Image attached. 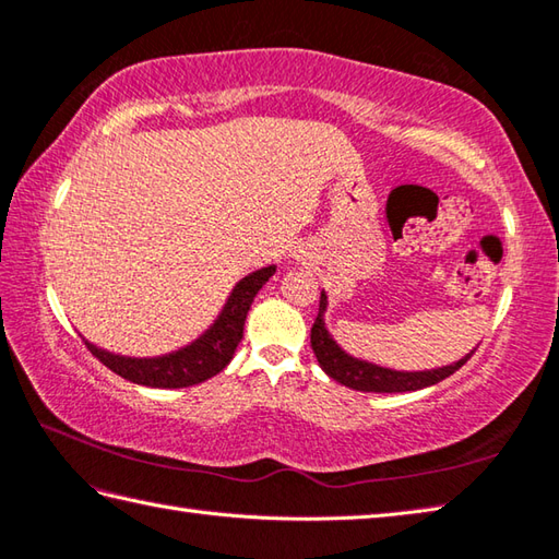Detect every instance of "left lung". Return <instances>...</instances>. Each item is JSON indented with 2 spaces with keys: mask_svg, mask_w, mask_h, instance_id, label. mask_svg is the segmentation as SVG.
<instances>
[{
  "mask_svg": "<svg viewBox=\"0 0 559 559\" xmlns=\"http://www.w3.org/2000/svg\"><path fill=\"white\" fill-rule=\"evenodd\" d=\"M324 308H326V295H320V314H317V320L312 324V332H310V344H312V352L320 360L322 370L330 378L338 380L342 385L346 388H354L360 392H412V390H421V388H429L436 385V382L445 380L448 376H453L457 368H463L469 356L457 360L453 366H445V368H436V370H421V373H400V370H390V368H380L373 364H366V360H358L352 358L348 354H344L342 348L336 346L334 338L326 334L324 330Z\"/></svg>",
  "mask_w": 559,
  "mask_h": 559,
  "instance_id": "obj_1",
  "label": "left lung"
}]
</instances>
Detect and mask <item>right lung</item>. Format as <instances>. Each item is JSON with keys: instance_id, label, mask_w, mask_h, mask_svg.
Returning <instances> with one entry per match:
<instances>
[{"instance_id": "obj_1", "label": "right lung", "mask_w": 559, "mask_h": 559, "mask_svg": "<svg viewBox=\"0 0 559 559\" xmlns=\"http://www.w3.org/2000/svg\"><path fill=\"white\" fill-rule=\"evenodd\" d=\"M273 271H276V266H266L239 281L233 295H229L223 314L217 317V322L199 338V342L181 348L177 354H169L162 358H126V356L106 354L92 344H86V348H90V352L102 360L108 370H114L116 376L126 378L130 382H138V385H147V388L199 385V382L221 373V370L229 364L237 344L242 342L245 320L251 302H254L261 286H264V283L273 276Z\"/></svg>"}]
</instances>
